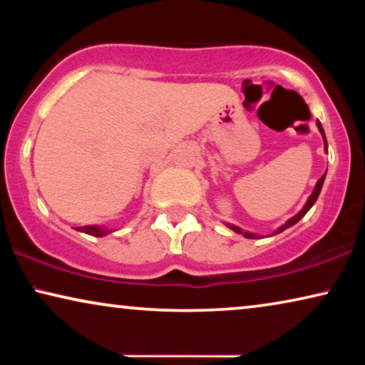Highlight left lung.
Here are the masks:
<instances>
[{"label":"left lung","instance_id":"left-lung-1","mask_svg":"<svg viewBox=\"0 0 365 365\" xmlns=\"http://www.w3.org/2000/svg\"><path fill=\"white\" fill-rule=\"evenodd\" d=\"M317 124V128H319V133L322 134V139H324V151L327 153V139H326V134H324V129H322V124H321V121H317L316 123ZM327 173V171H326ZM326 173L322 174V178L319 179V181L316 182V186H314V191H312V194L311 196H309V199L306 201V204H304V207L301 209V211H299L296 216H292L291 219H289V221H286L282 224V226H279L276 231L272 232V236H276V234H279V232H282V231H286L287 227H292L294 224L296 222H299L301 221V219L306 216L307 214V211L309 209H311L312 206H314V202L317 201V197H319V194H321V189H322V184H324V179H326ZM226 226L229 227V229H232L234 232H237V234H242L244 237H247V239H259L261 236H259V234H254V232H249V231H244V229H241L239 226H234V224H229V222H226Z\"/></svg>","mask_w":365,"mask_h":365}]
</instances>
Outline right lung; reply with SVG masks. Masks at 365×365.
<instances>
[{
	"label": "right lung",
	"mask_w": 365,
	"mask_h": 365,
	"mask_svg": "<svg viewBox=\"0 0 365 365\" xmlns=\"http://www.w3.org/2000/svg\"><path fill=\"white\" fill-rule=\"evenodd\" d=\"M76 231L89 234V236H94V237H103V236H108V234H111L114 229H108L104 226H83V227H78Z\"/></svg>",
	"instance_id": "1"
}]
</instances>
